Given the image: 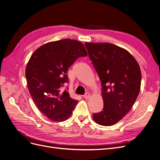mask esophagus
<instances>
[{"label":"esophagus","mask_w":160,"mask_h":160,"mask_svg":"<svg viewBox=\"0 0 160 160\" xmlns=\"http://www.w3.org/2000/svg\"><path fill=\"white\" fill-rule=\"evenodd\" d=\"M90 93L89 92H86L84 95H83V97L85 98V99H88L89 97H90Z\"/></svg>","instance_id":"esophagus-1"}]
</instances>
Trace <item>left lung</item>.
I'll list each match as a JSON object with an SVG mask.
<instances>
[{"label":"left lung","mask_w":160,"mask_h":160,"mask_svg":"<svg viewBox=\"0 0 160 160\" xmlns=\"http://www.w3.org/2000/svg\"><path fill=\"white\" fill-rule=\"evenodd\" d=\"M89 58L102 85L104 108L93 114L96 123L111 126L131 110L141 84V72L135 58L111 43L85 42Z\"/></svg>","instance_id":"8db88e82"}]
</instances>
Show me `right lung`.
I'll use <instances>...</instances> for the list:
<instances>
[{
	"label": "right lung",
	"mask_w": 160,
	"mask_h": 160,
	"mask_svg": "<svg viewBox=\"0 0 160 160\" xmlns=\"http://www.w3.org/2000/svg\"><path fill=\"white\" fill-rule=\"evenodd\" d=\"M87 56L83 44L72 39L46 43L31 55L25 69L29 91L38 110L51 121L61 122L71 116L78 101L62 88L69 82L68 68Z\"/></svg>",
	"instance_id": "1"
}]
</instances>
